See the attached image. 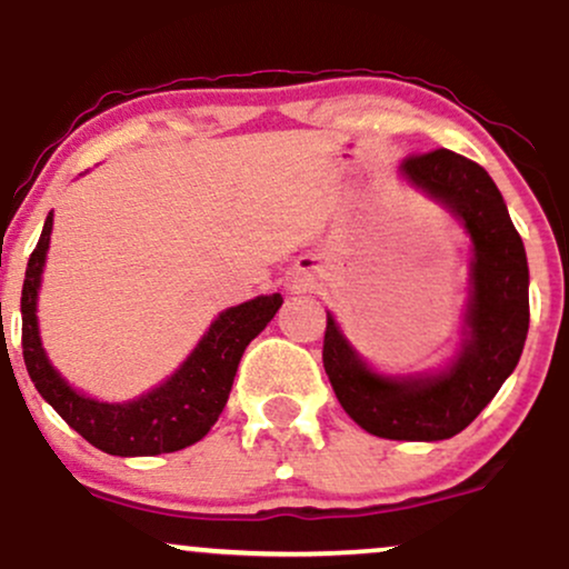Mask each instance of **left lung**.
Returning a JSON list of instances; mask_svg holds the SVG:
<instances>
[{
    "mask_svg": "<svg viewBox=\"0 0 569 569\" xmlns=\"http://www.w3.org/2000/svg\"><path fill=\"white\" fill-rule=\"evenodd\" d=\"M398 176L439 202L471 240L460 342L439 369L390 375L371 367L326 310L323 369L342 409L367 433L443 441L471 426L519 363L530 329V267L485 168L436 149L403 160Z\"/></svg>",
    "mask_w": 569,
    "mask_h": 569,
    "instance_id": "left-lung-1",
    "label": "left lung"
}]
</instances>
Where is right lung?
Segmentation results:
<instances>
[{
	"instance_id": "1",
	"label": "right lung",
	"mask_w": 569,
	"mask_h": 569,
	"mask_svg": "<svg viewBox=\"0 0 569 569\" xmlns=\"http://www.w3.org/2000/svg\"><path fill=\"white\" fill-rule=\"evenodd\" d=\"M53 213L44 219L39 243L26 267L21 291L23 361L39 396L69 422L84 441L117 457H152L192 447L219 420L230 398L234 371L253 337L276 318L280 293H262L221 310L181 367L147 393L130 401H98L82 393L53 367L39 335L37 302L48 262Z\"/></svg>"
}]
</instances>
